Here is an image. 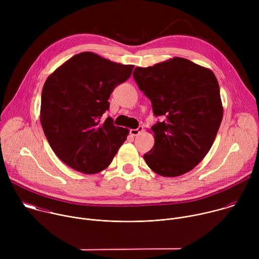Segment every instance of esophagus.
I'll return each mask as SVG.
<instances>
[{
    "label": "esophagus",
    "instance_id": "esophagus-1",
    "mask_svg": "<svg viewBox=\"0 0 259 259\" xmlns=\"http://www.w3.org/2000/svg\"><path fill=\"white\" fill-rule=\"evenodd\" d=\"M142 131H143V127H142V126H139L137 129H131V130H130V134H131L132 136H137V135L140 134Z\"/></svg>",
    "mask_w": 259,
    "mask_h": 259
}]
</instances>
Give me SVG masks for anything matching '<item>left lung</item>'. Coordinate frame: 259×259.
Masks as SVG:
<instances>
[{"instance_id":"1","label":"left lung","mask_w":259,"mask_h":259,"mask_svg":"<svg viewBox=\"0 0 259 259\" xmlns=\"http://www.w3.org/2000/svg\"><path fill=\"white\" fill-rule=\"evenodd\" d=\"M133 77L151 99L156 117L153 149L143 158L154 172L175 177L194 169L208 154L224 116L217 79L209 68L174 57L135 67Z\"/></svg>"}]
</instances>
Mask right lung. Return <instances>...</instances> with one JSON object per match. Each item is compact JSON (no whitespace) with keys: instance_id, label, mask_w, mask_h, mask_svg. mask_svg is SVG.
Here are the masks:
<instances>
[{"instance_id":"right-lung-1","label":"right lung","mask_w":259,"mask_h":259,"mask_svg":"<svg viewBox=\"0 0 259 259\" xmlns=\"http://www.w3.org/2000/svg\"><path fill=\"white\" fill-rule=\"evenodd\" d=\"M134 65L121 64L92 52L65 61L42 90L41 124L55 155L84 174H95L112 163L129 130L101 122L114 89L127 81Z\"/></svg>"}]
</instances>
